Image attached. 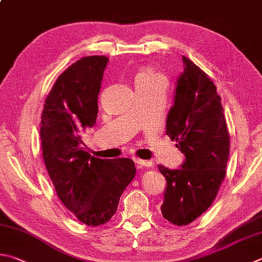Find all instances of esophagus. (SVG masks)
<instances>
[{
    "label": "esophagus",
    "instance_id": "esophagus-1",
    "mask_svg": "<svg viewBox=\"0 0 262 262\" xmlns=\"http://www.w3.org/2000/svg\"><path fill=\"white\" fill-rule=\"evenodd\" d=\"M134 163L136 164L137 168H142V167H145V168H147V167H150V166H151V163H150V161L143 160V159H140V158H134Z\"/></svg>",
    "mask_w": 262,
    "mask_h": 262
}]
</instances>
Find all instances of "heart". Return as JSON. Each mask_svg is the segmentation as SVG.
I'll list each match as a JSON object with an SVG mask.
<instances>
[{"instance_id": "b5f03b06", "label": "heart", "mask_w": 262, "mask_h": 262, "mask_svg": "<svg viewBox=\"0 0 262 262\" xmlns=\"http://www.w3.org/2000/svg\"><path fill=\"white\" fill-rule=\"evenodd\" d=\"M157 77H159V75L157 74V73H155L154 71H151V70L141 71V72H139V73L136 74L135 84L146 82V81H149V80H152V79H155Z\"/></svg>"}]
</instances>
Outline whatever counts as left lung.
<instances>
[{
  "label": "left lung",
  "mask_w": 262,
  "mask_h": 262,
  "mask_svg": "<svg viewBox=\"0 0 262 262\" xmlns=\"http://www.w3.org/2000/svg\"><path fill=\"white\" fill-rule=\"evenodd\" d=\"M182 60L166 135L178 142L185 159L179 169L158 166L167 181L161 214L177 226L189 225L212 205L226 177L230 146L216 87L189 58Z\"/></svg>",
  "instance_id": "8db88e82"
}]
</instances>
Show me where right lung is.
<instances>
[{"label":"right lung","instance_id":"right-lung-1","mask_svg":"<svg viewBox=\"0 0 262 262\" xmlns=\"http://www.w3.org/2000/svg\"><path fill=\"white\" fill-rule=\"evenodd\" d=\"M107 61L105 56H88L66 69L46 98L40 123L42 156L60 202L93 227L115 215L136 174L132 159L95 158L81 145L80 134L96 122Z\"/></svg>","mask_w":262,"mask_h":262}]
</instances>
